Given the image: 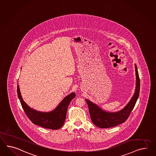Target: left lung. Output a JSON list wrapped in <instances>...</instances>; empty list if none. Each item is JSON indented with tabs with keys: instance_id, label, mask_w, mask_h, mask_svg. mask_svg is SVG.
<instances>
[{
	"instance_id": "obj_1",
	"label": "left lung",
	"mask_w": 156,
	"mask_h": 156,
	"mask_svg": "<svg viewBox=\"0 0 156 156\" xmlns=\"http://www.w3.org/2000/svg\"><path fill=\"white\" fill-rule=\"evenodd\" d=\"M135 67L136 76L135 92L132 99L119 112H105L96 104H93L89 100H85L88 104L91 120L96 126L101 128L112 127L124 123L128 119L136 104L140 92V78L136 64L135 65Z\"/></svg>"
}]
</instances>
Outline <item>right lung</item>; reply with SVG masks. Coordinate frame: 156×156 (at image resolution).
<instances>
[{
  "label": "right lung",
  "mask_w": 156,
  "mask_h": 156,
  "mask_svg": "<svg viewBox=\"0 0 156 156\" xmlns=\"http://www.w3.org/2000/svg\"><path fill=\"white\" fill-rule=\"evenodd\" d=\"M17 92L24 112L32 123L42 127L51 129H58L63 126L66 120L68 105L71 100L76 96L75 93L69 94L60 102L55 110L52 112H44L33 109L24 102L21 95L18 84Z\"/></svg>",
  "instance_id": "add662e5"
}]
</instances>
